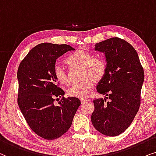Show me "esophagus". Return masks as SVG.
<instances>
[{"instance_id": "obj_1", "label": "esophagus", "mask_w": 156, "mask_h": 156, "mask_svg": "<svg viewBox=\"0 0 156 156\" xmlns=\"http://www.w3.org/2000/svg\"><path fill=\"white\" fill-rule=\"evenodd\" d=\"M80 101H81L82 103H83V102H86V101H89V99L88 98H81V100H80Z\"/></svg>"}]
</instances>
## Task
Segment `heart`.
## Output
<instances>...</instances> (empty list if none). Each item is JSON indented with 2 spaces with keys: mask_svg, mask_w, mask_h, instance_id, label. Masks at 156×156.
I'll return each mask as SVG.
<instances>
[{
  "mask_svg": "<svg viewBox=\"0 0 156 156\" xmlns=\"http://www.w3.org/2000/svg\"><path fill=\"white\" fill-rule=\"evenodd\" d=\"M68 66H81L80 77L83 79L74 83L68 89V94L71 97L84 98L90 94L95 81H100L105 76L107 71V63L103 58L94 56L88 51L77 50L70 53L65 59ZM53 76L61 85L68 86L70 80L63 68L55 66L53 69Z\"/></svg>",
  "mask_w": 156,
  "mask_h": 156,
  "instance_id": "1",
  "label": "heart"
}]
</instances>
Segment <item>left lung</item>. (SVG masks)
<instances>
[{"instance_id":"obj_1","label":"left lung","mask_w":156,"mask_h":156,"mask_svg":"<svg viewBox=\"0 0 156 156\" xmlns=\"http://www.w3.org/2000/svg\"><path fill=\"white\" fill-rule=\"evenodd\" d=\"M95 50L105 53L106 58V73L96 88L106 97L93 101L91 121L102 134L116 136L129 127L138 113L144 70L136 51L123 39L108 38L96 43Z\"/></svg>"}]
</instances>
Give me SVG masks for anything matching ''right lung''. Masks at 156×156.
<instances>
[{"instance_id":"obj_1","label":"right lung","mask_w":156,"mask_h":156,"mask_svg":"<svg viewBox=\"0 0 156 156\" xmlns=\"http://www.w3.org/2000/svg\"><path fill=\"white\" fill-rule=\"evenodd\" d=\"M73 48L66 44L43 43L29 51L18 69V104L33 132L46 140L63 136L71 126L80 105L78 98H64L53 76L56 59ZM54 97H62L59 105Z\"/></svg>"}]
</instances>
